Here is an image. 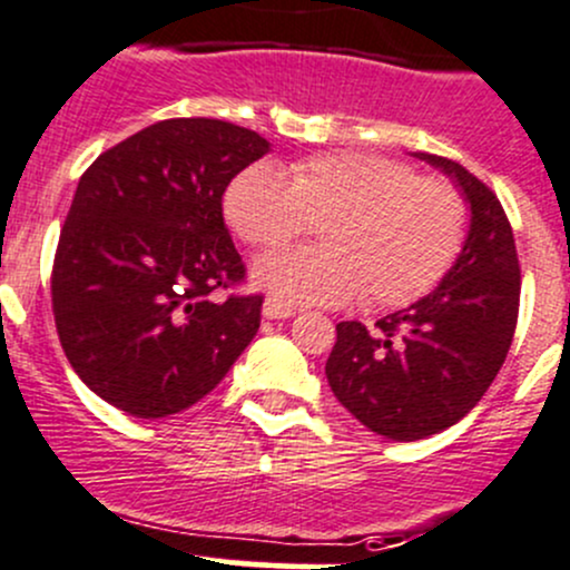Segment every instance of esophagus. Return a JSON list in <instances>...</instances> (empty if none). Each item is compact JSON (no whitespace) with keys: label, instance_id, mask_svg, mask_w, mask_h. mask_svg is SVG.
Instances as JSON below:
<instances>
[{"label":"esophagus","instance_id":"1","mask_svg":"<svg viewBox=\"0 0 570 570\" xmlns=\"http://www.w3.org/2000/svg\"><path fill=\"white\" fill-rule=\"evenodd\" d=\"M263 315H266V318L279 321V318H291V315H296V309H293L291 304L279 302V298L268 296L266 304H263Z\"/></svg>","mask_w":570,"mask_h":570}]
</instances>
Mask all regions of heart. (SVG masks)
Returning a JSON list of instances; mask_svg holds the SVG:
<instances>
[{"label":"heart","mask_w":570,"mask_h":570,"mask_svg":"<svg viewBox=\"0 0 570 570\" xmlns=\"http://www.w3.org/2000/svg\"><path fill=\"white\" fill-rule=\"evenodd\" d=\"M225 214L244 244L279 249L318 225L315 249L272 255L255 279L279 302L373 309L425 296L466 242L469 208L448 178L375 154H315L287 167L257 161L233 178Z\"/></svg>","instance_id":"b5f03b06"}]
</instances>
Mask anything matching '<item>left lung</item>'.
Segmentation results:
<instances>
[{
    "label": "left lung",
    "instance_id": "1",
    "mask_svg": "<svg viewBox=\"0 0 570 570\" xmlns=\"http://www.w3.org/2000/svg\"><path fill=\"white\" fill-rule=\"evenodd\" d=\"M459 180L472 227L459 261L433 293L367 328L337 324L326 379L362 425L414 442L455 425L500 373L519 321L521 268L508 214L459 161L420 154Z\"/></svg>",
    "mask_w": 570,
    "mask_h": 570
}]
</instances>
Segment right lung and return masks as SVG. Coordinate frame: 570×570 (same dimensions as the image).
Masks as SVG:
<instances>
[{"label": "right lung", "instance_id": "add662e5", "mask_svg": "<svg viewBox=\"0 0 570 570\" xmlns=\"http://www.w3.org/2000/svg\"><path fill=\"white\" fill-rule=\"evenodd\" d=\"M263 154L252 128L173 117L104 150L79 178L51 309L70 367L120 412H184L261 328L263 296L236 291L246 266L222 195Z\"/></svg>", "mask_w": 570, "mask_h": 570}]
</instances>
